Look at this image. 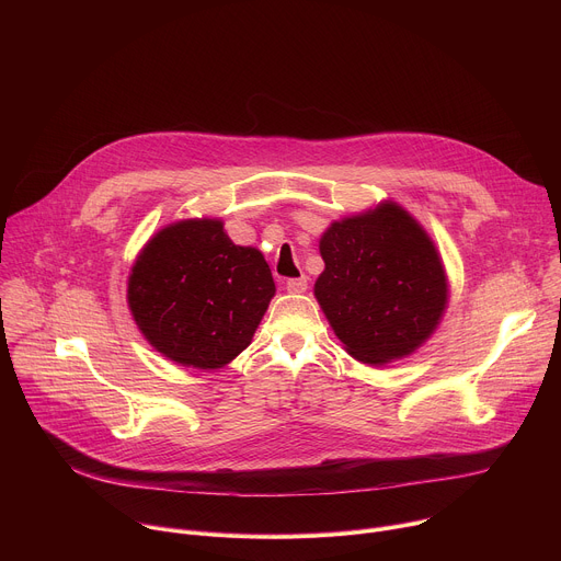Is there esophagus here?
Here are the masks:
<instances>
[{"label": "esophagus", "mask_w": 561, "mask_h": 561, "mask_svg": "<svg viewBox=\"0 0 561 561\" xmlns=\"http://www.w3.org/2000/svg\"><path fill=\"white\" fill-rule=\"evenodd\" d=\"M306 288H308V277H297V279H288L286 282V290L288 293H293V295H301V293H306Z\"/></svg>", "instance_id": "34e87169"}]
</instances>
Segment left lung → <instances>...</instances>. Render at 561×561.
<instances>
[{"instance_id": "left-lung-1", "label": "left lung", "mask_w": 561, "mask_h": 561, "mask_svg": "<svg viewBox=\"0 0 561 561\" xmlns=\"http://www.w3.org/2000/svg\"><path fill=\"white\" fill-rule=\"evenodd\" d=\"M319 255L324 271L312 293L357 362L409 357L437 331L448 306L446 268L431 234L397 202L333 221Z\"/></svg>"}]
</instances>
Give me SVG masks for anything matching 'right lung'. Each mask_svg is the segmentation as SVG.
Returning <instances> with one entry per match:
<instances>
[{
	"instance_id": "1",
	"label": "right lung",
	"mask_w": 561,
	"mask_h": 561,
	"mask_svg": "<svg viewBox=\"0 0 561 561\" xmlns=\"http://www.w3.org/2000/svg\"><path fill=\"white\" fill-rule=\"evenodd\" d=\"M275 295L264 255L237 247L217 217L157 230L128 275V308L146 342L167 359L215 370L251 342Z\"/></svg>"
}]
</instances>
